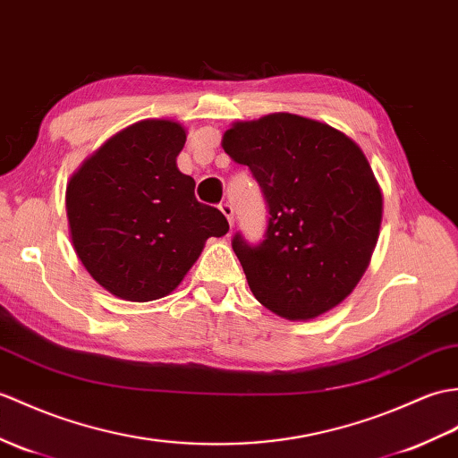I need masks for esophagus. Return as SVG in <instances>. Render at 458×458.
Instances as JSON below:
<instances>
[{
    "label": "esophagus",
    "instance_id": "esophagus-1",
    "mask_svg": "<svg viewBox=\"0 0 458 458\" xmlns=\"http://www.w3.org/2000/svg\"><path fill=\"white\" fill-rule=\"evenodd\" d=\"M220 212L226 216L228 225H230V228H232V225H233V208H232V205L222 203V205H220Z\"/></svg>",
    "mask_w": 458,
    "mask_h": 458
}]
</instances>
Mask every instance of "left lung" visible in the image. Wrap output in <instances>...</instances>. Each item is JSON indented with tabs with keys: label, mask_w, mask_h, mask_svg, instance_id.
I'll return each instance as SVG.
<instances>
[{
	"label": "left lung",
	"mask_w": 458,
	"mask_h": 458,
	"mask_svg": "<svg viewBox=\"0 0 458 458\" xmlns=\"http://www.w3.org/2000/svg\"><path fill=\"white\" fill-rule=\"evenodd\" d=\"M225 152L251 169L269 207L265 240L233 253L255 299L293 322L342 304L363 277L378 240L382 191L355 140L293 113L238 121Z\"/></svg>",
	"instance_id": "obj_1"
}]
</instances>
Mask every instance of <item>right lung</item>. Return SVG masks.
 Here are the masks:
<instances>
[{
	"label": "right lung",
	"mask_w": 458,
	"mask_h": 458,
	"mask_svg": "<svg viewBox=\"0 0 458 458\" xmlns=\"http://www.w3.org/2000/svg\"><path fill=\"white\" fill-rule=\"evenodd\" d=\"M187 131L144 119L111 136L66 187L72 246L81 265L116 299L150 302L177 289L205 242L228 222L195 199V179L179 172Z\"/></svg>",
	"instance_id": "obj_1"
}]
</instances>
